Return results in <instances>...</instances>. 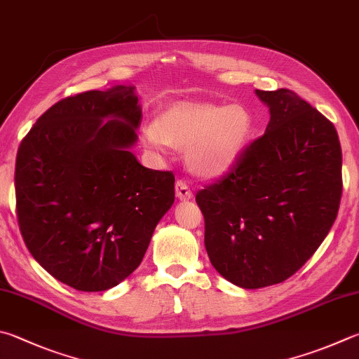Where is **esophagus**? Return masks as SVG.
<instances>
[{"label":"esophagus","mask_w":359,"mask_h":359,"mask_svg":"<svg viewBox=\"0 0 359 359\" xmlns=\"http://www.w3.org/2000/svg\"><path fill=\"white\" fill-rule=\"evenodd\" d=\"M175 196H177L180 201H188L193 198L190 187H188L184 180L175 182Z\"/></svg>","instance_id":"1"}]
</instances>
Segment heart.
<instances>
[{
	"label": "heart",
	"instance_id": "b5f03b06",
	"mask_svg": "<svg viewBox=\"0 0 359 359\" xmlns=\"http://www.w3.org/2000/svg\"><path fill=\"white\" fill-rule=\"evenodd\" d=\"M254 117L240 103L177 102L161 109L157 121H146L141 141L163 155L169 146L187 149L188 166L201 177L229 174L243 158L254 136Z\"/></svg>",
	"mask_w": 359,
	"mask_h": 359
}]
</instances>
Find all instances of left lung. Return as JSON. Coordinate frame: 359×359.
Listing matches in <instances>:
<instances>
[{
	"label": "left lung",
	"mask_w": 359,
	"mask_h": 359,
	"mask_svg": "<svg viewBox=\"0 0 359 359\" xmlns=\"http://www.w3.org/2000/svg\"><path fill=\"white\" fill-rule=\"evenodd\" d=\"M265 133L238 165L196 194L205 250L242 289L279 284L328 236L342 196V151L333 123L289 89L259 90Z\"/></svg>",
	"instance_id": "8db88e82"
}]
</instances>
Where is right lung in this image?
Wrapping results in <instances>:
<instances>
[{
	"mask_svg": "<svg viewBox=\"0 0 359 359\" xmlns=\"http://www.w3.org/2000/svg\"><path fill=\"white\" fill-rule=\"evenodd\" d=\"M142 117L135 86L67 97L25 136L15 161L18 226L57 281L105 292L138 269L174 204V175L132 149Z\"/></svg>",
	"mask_w": 359,
	"mask_h": 359,
	"instance_id": "add662e5",
	"label": "right lung"
}]
</instances>
